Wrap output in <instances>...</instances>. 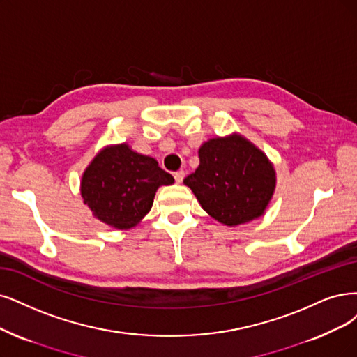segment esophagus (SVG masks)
I'll return each instance as SVG.
<instances>
[{"instance_id":"1","label":"esophagus","mask_w":357,"mask_h":357,"mask_svg":"<svg viewBox=\"0 0 357 357\" xmlns=\"http://www.w3.org/2000/svg\"><path fill=\"white\" fill-rule=\"evenodd\" d=\"M174 176H175V181L181 183V182L183 181V178H185V172H183V170H178V172H175Z\"/></svg>"}]
</instances>
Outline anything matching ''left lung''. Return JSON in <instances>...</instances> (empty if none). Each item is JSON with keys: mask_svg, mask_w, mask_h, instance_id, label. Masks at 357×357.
<instances>
[{"mask_svg": "<svg viewBox=\"0 0 357 357\" xmlns=\"http://www.w3.org/2000/svg\"><path fill=\"white\" fill-rule=\"evenodd\" d=\"M199 155L200 166L183 182L210 216L235 227L263 215L275 190L265 154L235 134L204 142Z\"/></svg>", "mask_w": 357, "mask_h": 357, "instance_id": "left-lung-1", "label": "left lung"}]
</instances>
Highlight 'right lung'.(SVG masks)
Listing matches in <instances>:
<instances>
[{
  "mask_svg": "<svg viewBox=\"0 0 357 357\" xmlns=\"http://www.w3.org/2000/svg\"><path fill=\"white\" fill-rule=\"evenodd\" d=\"M174 181L153 157L121 144L96 155L84 172L81 194L97 219L113 228L128 229L150 212L157 188Z\"/></svg>",
  "mask_w": 357,
  "mask_h": 357,
  "instance_id": "obj_1",
  "label": "right lung"
}]
</instances>
